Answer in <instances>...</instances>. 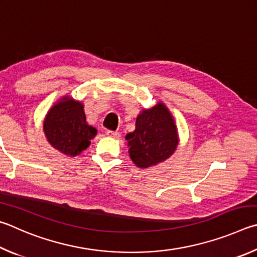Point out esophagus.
I'll return each instance as SVG.
<instances>
[{"mask_svg": "<svg viewBox=\"0 0 257 257\" xmlns=\"http://www.w3.org/2000/svg\"><path fill=\"white\" fill-rule=\"evenodd\" d=\"M106 136L107 137H110V138H115V139H118L120 137L119 132L117 131H110V130H107L106 131Z\"/></svg>", "mask_w": 257, "mask_h": 257, "instance_id": "34e87169", "label": "esophagus"}]
</instances>
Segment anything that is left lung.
Masks as SVG:
<instances>
[{"label": "left lung", "instance_id": "8db88e82", "mask_svg": "<svg viewBox=\"0 0 257 257\" xmlns=\"http://www.w3.org/2000/svg\"><path fill=\"white\" fill-rule=\"evenodd\" d=\"M125 139L130 157L140 168L151 167L169 158L178 145L173 116L161 102L143 110L137 118L136 130Z\"/></svg>", "mask_w": 257, "mask_h": 257}]
</instances>
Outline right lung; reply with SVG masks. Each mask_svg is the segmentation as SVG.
I'll list each match as a JSON object with an SVG mask.
<instances>
[{
    "instance_id": "obj_1",
    "label": "right lung",
    "mask_w": 257,
    "mask_h": 257,
    "mask_svg": "<svg viewBox=\"0 0 257 257\" xmlns=\"http://www.w3.org/2000/svg\"><path fill=\"white\" fill-rule=\"evenodd\" d=\"M44 131L48 142L62 154L74 157L90 146L97 130L87 124L83 105L71 98H63L47 112Z\"/></svg>"
}]
</instances>
